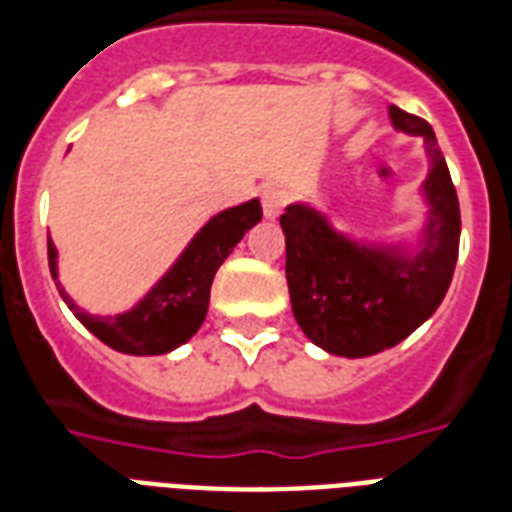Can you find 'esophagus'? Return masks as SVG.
<instances>
[{
	"label": "esophagus",
	"instance_id": "obj_1",
	"mask_svg": "<svg viewBox=\"0 0 512 512\" xmlns=\"http://www.w3.org/2000/svg\"><path fill=\"white\" fill-rule=\"evenodd\" d=\"M287 204V191L279 185H268L263 188V212L265 217H276Z\"/></svg>",
	"mask_w": 512,
	"mask_h": 512
}]
</instances>
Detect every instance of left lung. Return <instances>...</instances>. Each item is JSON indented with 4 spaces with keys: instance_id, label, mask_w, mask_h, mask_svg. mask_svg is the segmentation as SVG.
<instances>
[{
    "instance_id": "8db88e82",
    "label": "left lung",
    "mask_w": 512,
    "mask_h": 512,
    "mask_svg": "<svg viewBox=\"0 0 512 512\" xmlns=\"http://www.w3.org/2000/svg\"><path fill=\"white\" fill-rule=\"evenodd\" d=\"M390 119L420 135L430 156V217L417 255L358 247L305 204L281 215L292 313L311 342L335 356H374L412 335L441 305L457 265L460 201L433 127L396 106Z\"/></svg>"
}]
</instances>
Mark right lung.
Segmentation results:
<instances>
[{"label": "right lung", "mask_w": 512, "mask_h": 512, "mask_svg": "<svg viewBox=\"0 0 512 512\" xmlns=\"http://www.w3.org/2000/svg\"><path fill=\"white\" fill-rule=\"evenodd\" d=\"M263 207L252 199L215 215L188 244L170 273L122 316H90L84 313L58 284L60 297L66 300L76 319L103 340L108 348L130 356H159L191 340L209 308V289L217 268L244 239V233L260 223ZM47 260L52 279H58V252L47 236Z\"/></svg>", "instance_id": "right-lung-1"}]
</instances>
